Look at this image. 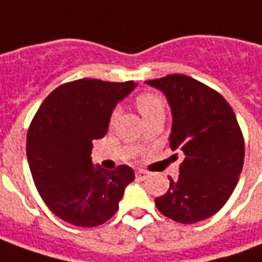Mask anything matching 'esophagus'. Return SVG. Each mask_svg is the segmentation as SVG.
<instances>
[{
  "instance_id": "34e87169",
  "label": "esophagus",
  "mask_w": 262,
  "mask_h": 262,
  "mask_svg": "<svg viewBox=\"0 0 262 262\" xmlns=\"http://www.w3.org/2000/svg\"><path fill=\"white\" fill-rule=\"evenodd\" d=\"M136 177L137 178H140V180H146L148 177V172L144 170H137L136 171Z\"/></svg>"
}]
</instances>
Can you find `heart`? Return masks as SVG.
I'll list each match as a JSON object with an SVG mask.
<instances>
[{
	"mask_svg": "<svg viewBox=\"0 0 262 262\" xmlns=\"http://www.w3.org/2000/svg\"><path fill=\"white\" fill-rule=\"evenodd\" d=\"M136 105L143 118H147L150 115L164 112V103L161 101V98L154 95V94H142L136 99ZM118 115V111H114V114L111 116V120L114 122L115 118Z\"/></svg>",
	"mask_w": 262,
	"mask_h": 262,
	"instance_id": "1",
	"label": "heart"
}]
</instances>
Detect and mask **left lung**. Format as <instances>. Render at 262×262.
Segmentation results:
<instances>
[{
    "mask_svg": "<svg viewBox=\"0 0 262 262\" xmlns=\"http://www.w3.org/2000/svg\"><path fill=\"white\" fill-rule=\"evenodd\" d=\"M146 84L170 105V147L184 153L180 176L156 198L161 213L178 223H196L223 208L244 163V139L236 115L219 92L188 75L171 74Z\"/></svg>",
    "mask_w": 262,
    "mask_h": 262,
    "instance_id": "1",
    "label": "left lung"
}]
</instances>
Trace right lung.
Segmentation results:
<instances>
[{
	"mask_svg": "<svg viewBox=\"0 0 262 262\" xmlns=\"http://www.w3.org/2000/svg\"><path fill=\"white\" fill-rule=\"evenodd\" d=\"M136 85L90 78L67 82L43 101L32 120L26 156L33 181L48 208L67 223H105L135 180L129 165L95 167L91 150L92 142L106 135L116 103Z\"/></svg>",
	"mask_w": 262,
	"mask_h": 262,
	"instance_id": "right-lung-1",
	"label": "right lung"
}]
</instances>
